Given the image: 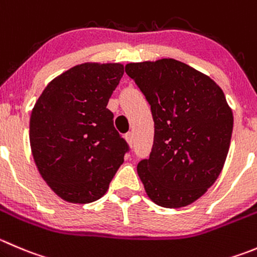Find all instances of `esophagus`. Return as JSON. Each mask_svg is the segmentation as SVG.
Wrapping results in <instances>:
<instances>
[{"mask_svg":"<svg viewBox=\"0 0 257 257\" xmlns=\"http://www.w3.org/2000/svg\"><path fill=\"white\" fill-rule=\"evenodd\" d=\"M124 138H125L126 143H128L129 146H133V142H134V134L132 133V132H129V133H126L125 136H124Z\"/></svg>","mask_w":257,"mask_h":257,"instance_id":"34e87169","label":"esophagus"}]
</instances>
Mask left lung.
Instances as JSON below:
<instances>
[{"label":"left lung","instance_id":"8db88e82","mask_svg":"<svg viewBox=\"0 0 257 257\" xmlns=\"http://www.w3.org/2000/svg\"><path fill=\"white\" fill-rule=\"evenodd\" d=\"M131 76L151 104L154 142L137 172L156 205L179 208L215 183L226 162L232 109L208 75L174 59L131 62Z\"/></svg>","mask_w":257,"mask_h":257}]
</instances>
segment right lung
I'll use <instances>...</instances> for the list:
<instances>
[{
	"label": "right lung",
	"mask_w": 257,
	"mask_h": 257,
	"mask_svg": "<svg viewBox=\"0 0 257 257\" xmlns=\"http://www.w3.org/2000/svg\"><path fill=\"white\" fill-rule=\"evenodd\" d=\"M124 74L119 62H84L52 79L30 116V146L44 181L66 202L106 193L128 144L106 108Z\"/></svg>",
	"instance_id": "obj_1"
}]
</instances>
